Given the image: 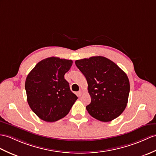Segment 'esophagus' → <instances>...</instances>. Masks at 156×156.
I'll use <instances>...</instances> for the list:
<instances>
[{"instance_id": "34e87169", "label": "esophagus", "mask_w": 156, "mask_h": 156, "mask_svg": "<svg viewBox=\"0 0 156 156\" xmlns=\"http://www.w3.org/2000/svg\"><path fill=\"white\" fill-rule=\"evenodd\" d=\"M82 91L81 90H79V91L78 92V96L80 97V96H82Z\"/></svg>"}]
</instances>
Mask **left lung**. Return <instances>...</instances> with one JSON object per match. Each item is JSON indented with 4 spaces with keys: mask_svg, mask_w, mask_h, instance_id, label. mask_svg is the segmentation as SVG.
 Returning a JSON list of instances; mask_svg holds the SVG:
<instances>
[{
    "mask_svg": "<svg viewBox=\"0 0 156 156\" xmlns=\"http://www.w3.org/2000/svg\"><path fill=\"white\" fill-rule=\"evenodd\" d=\"M75 64L88 82L91 102L86 108L90 115L104 122L118 118L128 103L129 82L126 74L103 56L78 60Z\"/></svg>",
    "mask_w": 156,
    "mask_h": 156,
    "instance_id": "obj_1",
    "label": "left lung"
}]
</instances>
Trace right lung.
I'll return each mask as SVG.
<instances>
[{"label":"right lung","mask_w":156,"mask_h":156,"mask_svg":"<svg viewBox=\"0 0 156 156\" xmlns=\"http://www.w3.org/2000/svg\"><path fill=\"white\" fill-rule=\"evenodd\" d=\"M72 63L71 60L47 58L28 74L25 82L27 102L42 120L53 122L63 118L78 99L64 79Z\"/></svg>","instance_id":"1"}]
</instances>
